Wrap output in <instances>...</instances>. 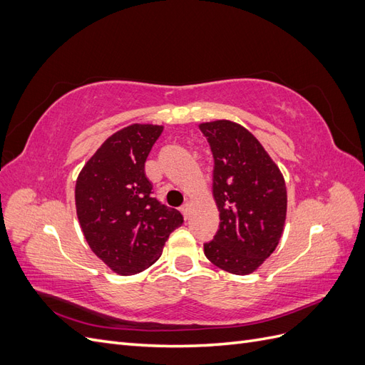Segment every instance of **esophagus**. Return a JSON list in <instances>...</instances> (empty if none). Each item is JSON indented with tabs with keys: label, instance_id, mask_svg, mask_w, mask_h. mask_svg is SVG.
<instances>
[{
	"label": "esophagus",
	"instance_id": "34e87169",
	"mask_svg": "<svg viewBox=\"0 0 365 365\" xmlns=\"http://www.w3.org/2000/svg\"><path fill=\"white\" fill-rule=\"evenodd\" d=\"M181 213L184 215L185 219H189V217H190V205H189V204H184V205L181 207Z\"/></svg>",
	"mask_w": 365,
	"mask_h": 365
}]
</instances>
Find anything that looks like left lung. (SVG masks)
I'll use <instances>...</instances> for the list:
<instances>
[{"instance_id":"left-lung-1","label":"left lung","mask_w":365,"mask_h":365,"mask_svg":"<svg viewBox=\"0 0 365 365\" xmlns=\"http://www.w3.org/2000/svg\"><path fill=\"white\" fill-rule=\"evenodd\" d=\"M213 153V196L219 230L204 244L220 269L247 275L268 259L283 233L286 185L259 140L230 120L200 125Z\"/></svg>"}]
</instances>
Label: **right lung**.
Returning <instances> with one entry per match:
<instances>
[{
  "label": "right lung",
  "mask_w": 365,
  "mask_h": 365,
  "mask_svg": "<svg viewBox=\"0 0 365 365\" xmlns=\"http://www.w3.org/2000/svg\"><path fill=\"white\" fill-rule=\"evenodd\" d=\"M163 126L130 125L115 132L83 165L76 210L88 245L120 275L155 263L165 240L182 225L178 210L152 196L145 163Z\"/></svg>",
  "instance_id": "add662e5"
}]
</instances>
